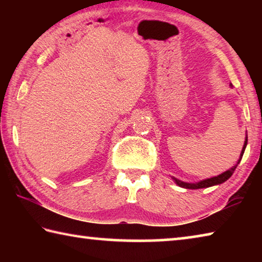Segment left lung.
Returning a JSON list of instances; mask_svg holds the SVG:
<instances>
[{
	"label": "left lung",
	"mask_w": 262,
	"mask_h": 262,
	"mask_svg": "<svg viewBox=\"0 0 262 262\" xmlns=\"http://www.w3.org/2000/svg\"><path fill=\"white\" fill-rule=\"evenodd\" d=\"M230 86H232V84H230ZM246 145H247V135L245 137V142H244V145H243V149H242V152H241V156H239V159L237 164L234 166H232L231 168H229L223 173H221L216 177H212V178H207V179H203L198 181V183H186V181L183 180H179L177 179L176 177H172V179H173L174 183L179 186V187H183V188H187V189H199V188H207V187H211V186H216V185H221L223 184L224 181H227L230 177L232 176L233 171L236 170V167L239 163H241L242 158H243V155L244 151H245L246 149Z\"/></svg>",
	"instance_id": "obj_1"
}]
</instances>
